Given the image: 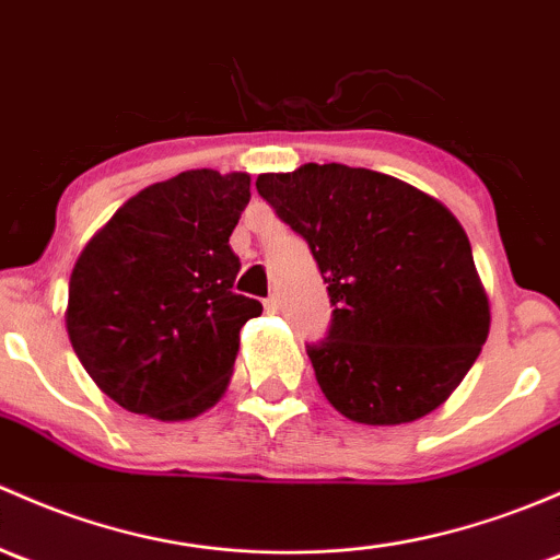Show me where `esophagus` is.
Wrapping results in <instances>:
<instances>
[{
    "instance_id": "1",
    "label": "esophagus",
    "mask_w": 560,
    "mask_h": 560,
    "mask_svg": "<svg viewBox=\"0 0 560 560\" xmlns=\"http://www.w3.org/2000/svg\"><path fill=\"white\" fill-rule=\"evenodd\" d=\"M265 311H268V314H276V311H279V298L270 295L268 300H265Z\"/></svg>"
}]
</instances>
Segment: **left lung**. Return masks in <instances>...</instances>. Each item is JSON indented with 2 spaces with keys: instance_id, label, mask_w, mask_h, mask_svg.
<instances>
[{
  "instance_id": "left-lung-1",
  "label": "left lung",
  "mask_w": 560,
  "mask_h": 560,
  "mask_svg": "<svg viewBox=\"0 0 560 560\" xmlns=\"http://www.w3.org/2000/svg\"><path fill=\"white\" fill-rule=\"evenodd\" d=\"M257 192L308 241L335 305L308 346L329 405L368 427L438 410L491 329L462 222L419 187L343 163L260 174Z\"/></svg>"
}]
</instances>
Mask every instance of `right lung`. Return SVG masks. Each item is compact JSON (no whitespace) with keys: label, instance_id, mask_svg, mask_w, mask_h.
Returning a JSON list of instances; mask_svg holds the SVG:
<instances>
[{"label":"right lung","instance_id":"add662e5","mask_svg":"<svg viewBox=\"0 0 560 560\" xmlns=\"http://www.w3.org/2000/svg\"><path fill=\"white\" fill-rule=\"evenodd\" d=\"M252 176L192 168L128 198L69 279L67 332L93 384L131 413L187 421L231 384L241 327L260 300L235 295L231 233Z\"/></svg>","mask_w":560,"mask_h":560}]
</instances>
